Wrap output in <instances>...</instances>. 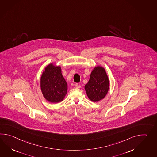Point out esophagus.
<instances>
[{
  "mask_svg": "<svg viewBox=\"0 0 157 157\" xmlns=\"http://www.w3.org/2000/svg\"><path fill=\"white\" fill-rule=\"evenodd\" d=\"M75 88H80V87H81V86H80V84H79L77 83L76 84H75Z\"/></svg>",
  "mask_w": 157,
  "mask_h": 157,
  "instance_id": "1",
  "label": "esophagus"
}]
</instances>
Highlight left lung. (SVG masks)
<instances>
[{"instance_id":"obj_1","label":"left lung","mask_w":157,"mask_h":157,"mask_svg":"<svg viewBox=\"0 0 157 157\" xmlns=\"http://www.w3.org/2000/svg\"><path fill=\"white\" fill-rule=\"evenodd\" d=\"M109 79L104 67L98 65L92 71L90 79L84 89L88 98L93 102H98L104 99L108 92Z\"/></svg>"}]
</instances>
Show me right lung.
I'll return each instance as SVG.
<instances>
[{"label": "right lung", "instance_id": "right-lung-1", "mask_svg": "<svg viewBox=\"0 0 157 157\" xmlns=\"http://www.w3.org/2000/svg\"><path fill=\"white\" fill-rule=\"evenodd\" d=\"M40 90L47 101L58 103L63 101L67 91V84L61 73V66L50 63L45 66L40 77Z\"/></svg>", "mask_w": 157, "mask_h": 157}]
</instances>
